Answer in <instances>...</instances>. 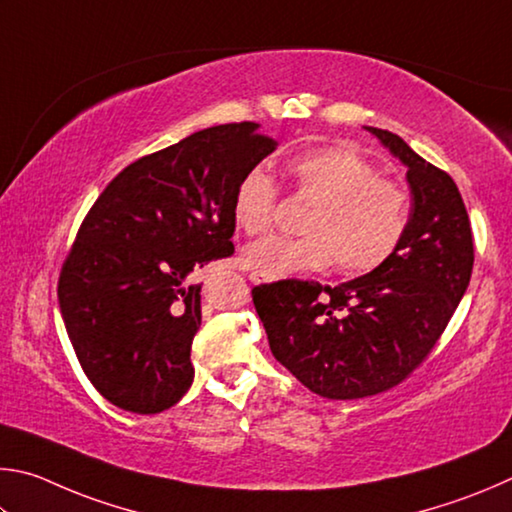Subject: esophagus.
<instances>
[{"mask_svg":"<svg viewBox=\"0 0 512 512\" xmlns=\"http://www.w3.org/2000/svg\"><path fill=\"white\" fill-rule=\"evenodd\" d=\"M249 281H251V283H261V281H265V279H263V276H261V274L251 272V274H249Z\"/></svg>","mask_w":512,"mask_h":512,"instance_id":"34e87169","label":"esophagus"}]
</instances>
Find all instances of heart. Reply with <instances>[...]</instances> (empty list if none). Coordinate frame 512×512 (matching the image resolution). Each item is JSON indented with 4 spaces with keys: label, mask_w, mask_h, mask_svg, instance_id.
I'll return each mask as SVG.
<instances>
[{
    "label": "heart",
    "mask_w": 512,
    "mask_h": 512,
    "mask_svg": "<svg viewBox=\"0 0 512 512\" xmlns=\"http://www.w3.org/2000/svg\"><path fill=\"white\" fill-rule=\"evenodd\" d=\"M299 195L312 202L306 236H270L245 249L242 263L265 279H281L335 263L346 274H366L387 263L405 238L409 197L398 182L378 177L369 161L346 146H324L290 159ZM279 188L263 168H251L233 195V220L245 236L272 227Z\"/></svg>",
    "instance_id": "heart-1"
}]
</instances>
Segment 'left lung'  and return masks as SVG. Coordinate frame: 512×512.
<instances>
[{
    "label": "left lung",
    "mask_w": 512,
    "mask_h": 512,
    "mask_svg": "<svg viewBox=\"0 0 512 512\" xmlns=\"http://www.w3.org/2000/svg\"><path fill=\"white\" fill-rule=\"evenodd\" d=\"M407 166L405 238L378 270L342 285L285 279L251 290L272 355L321 398L396 387L432 353L468 290L474 242L454 179L398 134L366 128Z\"/></svg>",
    "instance_id": "8db88e82"
}]
</instances>
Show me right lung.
I'll list each match as a JSON object with an SVG mask.
<instances>
[{"label":"right lung","instance_id":"right-lung-1","mask_svg":"<svg viewBox=\"0 0 512 512\" xmlns=\"http://www.w3.org/2000/svg\"><path fill=\"white\" fill-rule=\"evenodd\" d=\"M276 150L258 123L215 125L123 168L62 263V321L89 382L132 414H159L193 384L202 324L193 270L233 254V195Z\"/></svg>","mask_w":512,"mask_h":512}]
</instances>
